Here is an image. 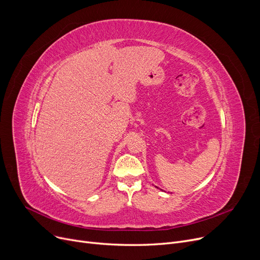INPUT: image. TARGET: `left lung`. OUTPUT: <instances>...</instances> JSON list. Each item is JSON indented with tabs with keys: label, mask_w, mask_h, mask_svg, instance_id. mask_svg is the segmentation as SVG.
<instances>
[{
	"label": "left lung",
	"mask_w": 260,
	"mask_h": 260,
	"mask_svg": "<svg viewBox=\"0 0 260 260\" xmlns=\"http://www.w3.org/2000/svg\"><path fill=\"white\" fill-rule=\"evenodd\" d=\"M155 187H156V186H155ZM156 188H158V187H156Z\"/></svg>",
	"instance_id": "1"
}]
</instances>
